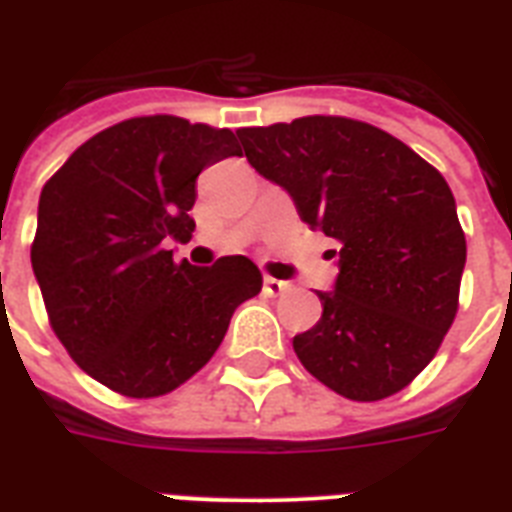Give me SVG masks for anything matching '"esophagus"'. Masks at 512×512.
I'll return each mask as SVG.
<instances>
[{"instance_id":"1","label":"esophagus","mask_w":512,"mask_h":512,"mask_svg":"<svg viewBox=\"0 0 512 512\" xmlns=\"http://www.w3.org/2000/svg\"><path fill=\"white\" fill-rule=\"evenodd\" d=\"M263 289H265V295L276 297V295H281V292H287V289H289V284H287V281H279V279H273V276H265V281H263Z\"/></svg>"}]
</instances>
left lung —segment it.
<instances>
[{"instance_id":"left-lung-1","label":"left lung","mask_w":512,"mask_h":512,"mask_svg":"<svg viewBox=\"0 0 512 512\" xmlns=\"http://www.w3.org/2000/svg\"><path fill=\"white\" fill-rule=\"evenodd\" d=\"M247 162L340 244L321 319L295 335L303 366L350 401L404 390L452 327L465 233L452 188L401 140L345 116L236 130Z\"/></svg>"}]
</instances>
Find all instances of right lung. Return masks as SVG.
Returning <instances> with one entry per match:
<instances>
[{
    "mask_svg": "<svg viewBox=\"0 0 512 512\" xmlns=\"http://www.w3.org/2000/svg\"><path fill=\"white\" fill-rule=\"evenodd\" d=\"M241 156L231 130L138 116L98 132L44 183L31 265L52 332L106 388L156 398L220 348L233 311L263 289L244 255L175 263L191 239L196 177Z\"/></svg>",
    "mask_w": 512,
    "mask_h": 512,
    "instance_id": "right-lung-1",
    "label": "right lung"
}]
</instances>
